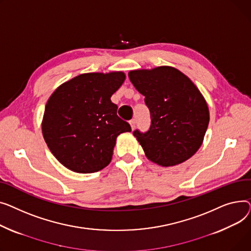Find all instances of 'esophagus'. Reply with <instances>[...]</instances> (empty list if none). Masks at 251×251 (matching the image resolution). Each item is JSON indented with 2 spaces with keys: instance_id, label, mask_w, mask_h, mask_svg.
Instances as JSON below:
<instances>
[{
  "instance_id": "34e87169",
  "label": "esophagus",
  "mask_w": 251,
  "mask_h": 251,
  "mask_svg": "<svg viewBox=\"0 0 251 251\" xmlns=\"http://www.w3.org/2000/svg\"><path fill=\"white\" fill-rule=\"evenodd\" d=\"M129 125H130L131 129H134V128L136 127V120H131V121L129 122Z\"/></svg>"
}]
</instances>
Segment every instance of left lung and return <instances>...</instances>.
I'll return each instance as SVG.
<instances>
[{
    "label": "left lung",
    "instance_id": "obj_1",
    "mask_svg": "<svg viewBox=\"0 0 251 251\" xmlns=\"http://www.w3.org/2000/svg\"><path fill=\"white\" fill-rule=\"evenodd\" d=\"M128 78L145 96L151 113L149 130L132 132L146 157L169 167L194 156L202 144L210 113L207 101L193 81L169 66L130 71Z\"/></svg>",
    "mask_w": 251,
    "mask_h": 251
}]
</instances>
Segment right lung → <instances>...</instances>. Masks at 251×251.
Returning a JSON list of instances; mask_svg holds the SVG:
<instances>
[{"instance_id":"add662e5","label":"right lung","mask_w":251,"mask_h":251,"mask_svg":"<svg viewBox=\"0 0 251 251\" xmlns=\"http://www.w3.org/2000/svg\"><path fill=\"white\" fill-rule=\"evenodd\" d=\"M125 80L124 72L81 74L58 86L49 98L42 135L68 169L93 173L106 167L117 136L131 130L110 100Z\"/></svg>"}]
</instances>
